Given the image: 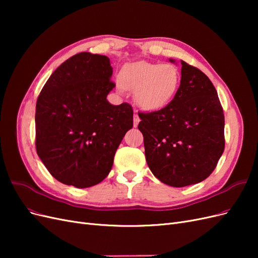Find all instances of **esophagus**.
Listing matches in <instances>:
<instances>
[{"label": "esophagus", "mask_w": 258, "mask_h": 258, "mask_svg": "<svg viewBox=\"0 0 258 258\" xmlns=\"http://www.w3.org/2000/svg\"><path fill=\"white\" fill-rule=\"evenodd\" d=\"M139 121H140V118H139L138 114L136 113V114H135V117H134V126H135V127H137V126H138Z\"/></svg>", "instance_id": "1"}]
</instances>
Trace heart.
I'll return each instance as SVG.
<instances>
[{
	"instance_id": "heart-1",
	"label": "heart",
	"mask_w": 258,
	"mask_h": 258,
	"mask_svg": "<svg viewBox=\"0 0 258 258\" xmlns=\"http://www.w3.org/2000/svg\"><path fill=\"white\" fill-rule=\"evenodd\" d=\"M182 74L172 63L139 61L124 67L119 74L120 87L136 91L138 104L146 111H158L175 97Z\"/></svg>"
}]
</instances>
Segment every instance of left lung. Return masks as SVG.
Returning <instances> with one entry per match:
<instances>
[{"label": "left lung", "mask_w": 258, "mask_h": 258, "mask_svg": "<svg viewBox=\"0 0 258 258\" xmlns=\"http://www.w3.org/2000/svg\"><path fill=\"white\" fill-rule=\"evenodd\" d=\"M172 61V60H171ZM175 97L161 110L139 113L145 158L153 174L173 187L206 179L225 150V118L209 77L181 60Z\"/></svg>", "instance_id": "obj_1"}]
</instances>
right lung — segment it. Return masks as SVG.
<instances>
[{
  "label": "right lung",
  "mask_w": 258,
  "mask_h": 258,
  "mask_svg": "<svg viewBox=\"0 0 258 258\" xmlns=\"http://www.w3.org/2000/svg\"><path fill=\"white\" fill-rule=\"evenodd\" d=\"M106 56L76 53L54 71L36 101L35 148L49 173L86 188L102 182L126 132L134 127L129 103L112 105L115 83Z\"/></svg>",
  "instance_id": "1"
}]
</instances>
